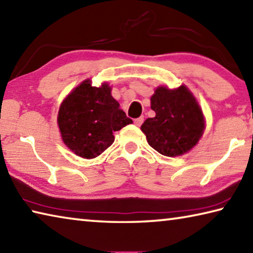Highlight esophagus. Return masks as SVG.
Masks as SVG:
<instances>
[{
  "mask_svg": "<svg viewBox=\"0 0 253 253\" xmlns=\"http://www.w3.org/2000/svg\"><path fill=\"white\" fill-rule=\"evenodd\" d=\"M143 122H144V117H143V116H140L139 118H136L135 121H134L136 126H140V125H142V124H143Z\"/></svg>",
  "mask_w": 253,
  "mask_h": 253,
  "instance_id": "obj_1",
  "label": "esophagus"
}]
</instances>
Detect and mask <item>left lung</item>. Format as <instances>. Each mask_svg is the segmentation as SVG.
Here are the masks:
<instances>
[{"instance_id": "obj_1", "label": "left lung", "mask_w": 253, "mask_h": 253, "mask_svg": "<svg viewBox=\"0 0 253 253\" xmlns=\"http://www.w3.org/2000/svg\"><path fill=\"white\" fill-rule=\"evenodd\" d=\"M155 117L140 127L155 151L164 156H179L193 148L203 135L202 109L185 85L176 89L158 87L151 98Z\"/></svg>"}]
</instances>
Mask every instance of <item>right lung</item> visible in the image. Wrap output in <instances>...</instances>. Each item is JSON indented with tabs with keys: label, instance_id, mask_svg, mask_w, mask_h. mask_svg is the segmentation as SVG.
<instances>
[{
	"label": "right lung",
	"instance_id": "obj_1",
	"mask_svg": "<svg viewBox=\"0 0 253 253\" xmlns=\"http://www.w3.org/2000/svg\"><path fill=\"white\" fill-rule=\"evenodd\" d=\"M132 121L119 108L107 83L92 87L87 79L62 101L58 125L63 143L83 158H95L114 143L113 131L121 130Z\"/></svg>",
	"mask_w": 253,
	"mask_h": 253
}]
</instances>
